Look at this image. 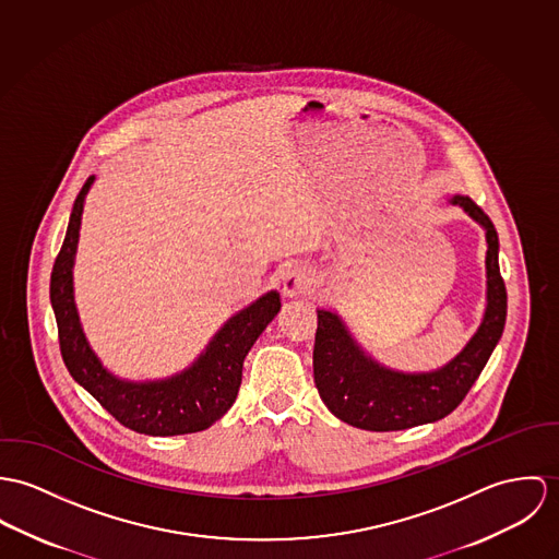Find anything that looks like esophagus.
Listing matches in <instances>:
<instances>
[{
    "label": "esophagus",
    "mask_w": 559,
    "mask_h": 559,
    "mask_svg": "<svg viewBox=\"0 0 559 559\" xmlns=\"http://www.w3.org/2000/svg\"><path fill=\"white\" fill-rule=\"evenodd\" d=\"M312 289V274L305 265H294L283 281V292L287 298H302Z\"/></svg>",
    "instance_id": "1"
}]
</instances>
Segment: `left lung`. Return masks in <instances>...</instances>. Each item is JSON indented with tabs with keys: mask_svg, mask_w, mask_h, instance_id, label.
I'll return each mask as SVG.
<instances>
[{
	"mask_svg": "<svg viewBox=\"0 0 559 559\" xmlns=\"http://www.w3.org/2000/svg\"><path fill=\"white\" fill-rule=\"evenodd\" d=\"M487 236V309L476 334L448 365L431 372L392 371L356 343L334 310L317 309L312 372L325 407L365 431H403L454 412L489 362L506 325V285L491 218L465 194L450 197Z\"/></svg>",
	"mask_w": 559,
	"mask_h": 559,
	"instance_id": "8db88e82",
	"label": "left lung"
}]
</instances>
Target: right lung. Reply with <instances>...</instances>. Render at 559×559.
<instances>
[{
	"instance_id": "add662e5",
	"label": "right lung",
	"mask_w": 559,
	"mask_h": 559,
	"mask_svg": "<svg viewBox=\"0 0 559 559\" xmlns=\"http://www.w3.org/2000/svg\"><path fill=\"white\" fill-rule=\"evenodd\" d=\"M94 176L74 199L62 250L51 272V307L58 321L60 349L72 379L83 385L120 425L136 433L169 437L203 431L236 403L245 358L281 310L278 292H267L236 312L214 334L205 352L182 372L156 381H128L107 371L92 352L79 321L72 289V265L79 245L81 214Z\"/></svg>"
}]
</instances>
